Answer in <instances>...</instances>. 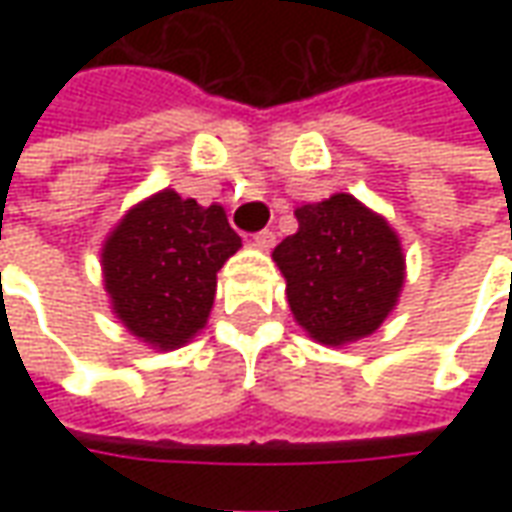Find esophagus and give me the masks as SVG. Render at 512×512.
<instances>
[{
    "instance_id": "1",
    "label": "esophagus",
    "mask_w": 512,
    "mask_h": 512,
    "mask_svg": "<svg viewBox=\"0 0 512 512\" xmlns=\"http://www.w3.org/2000/svg\"><path fill=\"white\" fill-rule=\"evenodd\" d=\"M277 244V235L271 233V230H260V233H255V246L257 249H263V252H268L271 246Z\"/></svg>"
}]
</instances>
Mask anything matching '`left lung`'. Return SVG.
<instances>
[{"label":"left lung","mask_w":512,"mask_h":512,"mask_svg":"<svg viewBox=\"0 0 512 512\" xmlns=\"http://www.w3.org/2000/svg\"><path fill=\"white\" fill-rule=\"evenodd\" d=\"M299 230L274 249L290 312L315 343L340 348L381 329L406 282L403 244L354 194L296 208Z\"/></svg>","instance_id":"left-lung-1"}]
</instances>
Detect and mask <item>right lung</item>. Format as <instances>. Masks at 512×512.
<instances>
[{
  "mask_svg": "<svg viewBox=\"0 0 512 512\" xmlns=\"http://www.w3.org/2000/svg\"><path fill=\"white\" fill-rule=\"evenodd\" d=\"M241 249L222 205L178 191L150 194L101 246L104 288L115 318L139 343L175 351L205 329L219 268Z\"/></svg>",
  "mask_w": 512,
  "mask_h": 512,
  "instance_id": "1",
  "label": "right lung"
}]
</instances>
